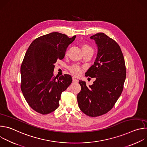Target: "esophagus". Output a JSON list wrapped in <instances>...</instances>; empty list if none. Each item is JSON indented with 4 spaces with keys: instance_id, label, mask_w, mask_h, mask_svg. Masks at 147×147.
<instances>
[{
    "instance_id": "obj_1",
    "label": "esophagus",
    "mask_w": 147,
    "mask_h": 147,
    "mask_svg": "<svg viewBox=\"0 0 147 147\" xmlns=\"http://www.w3.org/2000/svg\"><path fill=\"white\" fill-rule=\"evenodd\" d=\"M73 82L74 83L78 82V80H77L76 78H75V77H73Z\"/></svg>"
}]
</instances>
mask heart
<instances>
[{
    "label": "heart",
    "mask_w": 147,
    "mask_h": 147,
    "mask_svg": "<svg viewBox=\"0 0 147 147\" xmlns=\"http://www.w3.org/2000/svg\"><path fill=\"white\" fill-rule=\"evenodd\" d=\"M82 52H91L92 54L94 52L92 47L87 44H84L82 45ZM70 71L71 73V74H73L74 76H78L81 74V73L82 72V69L80 66L74 65L70 67Z\"/></svg>",
    "instance_id": "obj_1"
}]
</instances>
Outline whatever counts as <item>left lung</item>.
Wrapping results in <instances>:
<instances>
[{"label":"left lung","instance_id":"left-lung-1","mask_svg":"<svg viewBox=\"0 0 147 147\" xmlns=\"http://www.w3.org/2000/svg\"><path fill=\"white\" fill-rule=\"evenodd\" d=\"M90 38L95 41L98 53L86 76L96 80L89 87L85 81L79 80L81 90L77 95V102L84 113L96 117L114 107L123 90L126 68L120 47L114 39L102 32Z\"/></svg>","mask_w":147,"mask_h":147}]
</instances>
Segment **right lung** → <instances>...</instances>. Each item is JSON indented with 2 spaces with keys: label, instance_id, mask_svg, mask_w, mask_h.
Segmentation results:
<instances>
[{
  "label": "right lung",
  "instance_id": "right-lung-1",
  "mask_svg": "<svg viewBox=\"0 0 147 147\" xmlns=\"http://www.w3.org/2000/svg\"><path fill=\"white\" fill-rule=\"evenodd\" d=\"M76 36L55 32L32 41L21 66V90L29 106L36 112L47 115L59 106L61 94L72 82L69 74L53 77L54 65L64 58L68 46Z\"/></svg>",
  "mask_w": 147,
  "mask_h": 147
}]
</instances>
